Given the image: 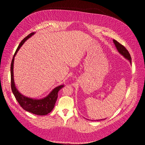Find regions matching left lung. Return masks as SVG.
<instances>
[{
	"label": "left lung",
	"mask_w": 145,
	"mask_h": 145,
	"mask_svg": "<svg viewBox=\"0 0 145 145\" xmlns=\"http://www.w3.org/2000/svg\"><path fill=\"white\" fill-rule=\"evenodd\" d=\"M113 42L116 47V48L117 49L118 52L121 54L126 59H127V60H129L131 65V56L129 53V51L126 49V48L121 44H120V43H118L117 41H116V40L113 39ZM106 119V118H105ZM105 119H103V120H105ZM96 121H100L99 120H97Z\"/></svg>",
	"instance_id": "1"
}]
</instances>
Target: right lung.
<instances>
[{"mask_svg": "<svg viewBox=\"0 0 145 145\" xmlns=\"http://www.w3.org/2000/svg\"><path fill=\"white\" fill-rule=\"evenodd\" d=\"M35 33H32L24 38L16 49V51L13 57V59L11 63L10 67V73H11V88L12 91L16 98V101L20 105V106L25 111L32 113L33 114L40 116L46 115L50 112L53 109L55 103L56 102L58 93L59 91L62 89L64 85H60L58 87L54 88L49 94L48 96L43 98L42 99H34L32 98H29L22 95L17 89L16 87V84L14 80V73H13V67H14V57L18 52V51L24 42Z\"/></svg>", "mask_w": 145, "mask_h": 145, "instance_id": "add662e5", "label": "right lung"}]
</instances>
